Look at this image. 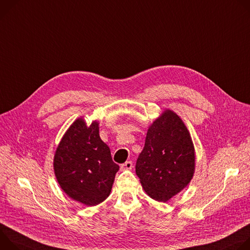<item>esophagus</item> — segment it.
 I'll list each match as a JSON object with an SVG mask.
<instances>
[{"mask_svg":"<svg viewBox=\"0 0 250 250\" xmlns=\"http://www.w3.org/2000/svg\"><path fill=\"white\" fill-rule=\"evenodd\" d=\"M121 170H131L132 168H133V163L131 162V161H127V162H125L124 164H122L121 165Z\"/></svg>","mask_w":250,"mask_h":250,"instance_id":"34e87169","label":"esophagus"}]
</instances>
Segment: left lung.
I'll use <instances>...</instances> for the list:
<instances>
[{
  "mask_svg": "<svg viewBox=\"0 0 250 250\" xmlns=\"http://www.w3.org/2000/svg\"><path fill=\"white\" fill-rule=\"evenodd\" d=\"M195 171V149L182 119L166 110L150 126L136 162V174L148 195L167 202L188 186Z\"/></svg>",
  "mask_w": 250,
  "mask_h": 250,
  "instance_id": "left-lung-1",
  "label": "left lung"
}]
</instances>
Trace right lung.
<instances>
[{
  "label": "right lung",
  "mask_w": 250,
  "mask_h": 250,
  "mask_svg": "<svg viewBox=\"0 0 250 250\" xmlns=\"http://www.w3.org/2000/svg\"><path fill=\"white\" fill-rule=\"evenodd\" d=\"M54 174L71 199L95 206L109 195L119 166L100 139L97 122L77 119L65 132L53 160Z\"/></svg>",
  "instance_id": "1"
}]
</instances>
